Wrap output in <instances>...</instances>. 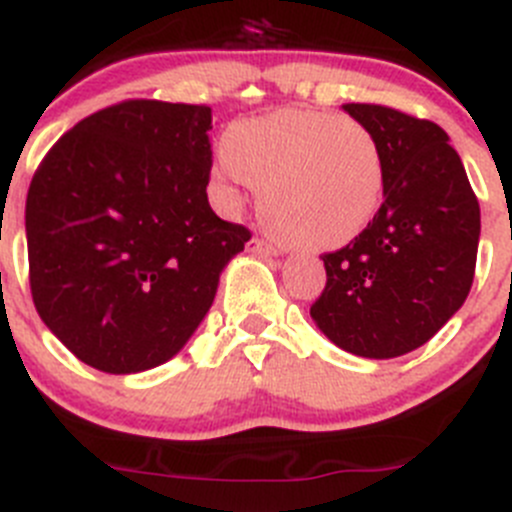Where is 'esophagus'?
<instances>
[{
  "label": "esophagus",
  "mask_w": 512,
  "mask_h": 512,
  "mask_svg": "<svg viewBox=\"0 0 512 512\" xmlns=\"http://www.w3.org/2000/svg\"><path fill=\"white\" fill-rule=\"evenodd\" d=\"M247 252H252V255H260V257H275L277 250L272 245H267L265 240H260V237H252L250 242H247Z\"/></svg>",
  "instance_id": "34e87169"
}]
</instances>
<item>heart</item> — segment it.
Segmentation results:
<instances>
[{"instance_id":"b5f03b06","label":"heart","mask_w":512,"mask_h":512,"mask_svg":"<svg viewBox=\"0 0 512 512\" xmlns=\"http://www.w3.org/2000/svg\"><path fill=\"white\" fill-rule=\"evenodd\" d=\"M215 177L230 205L237 182L260 192L267 225L300 250H335L367 230L385 195L388 165L362 119L282 107L237 119L222 137Z\"/></svg>"}]
</instances>
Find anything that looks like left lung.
I'll return each instance as SVG.
<instances>
[{"instance_id": "1", "label": "left lung", "mask_w": 512, "mask_h": 512, "mask_svg": "<svg viewBox=\"0 0 512 512\" xmlns=\"http://www.w3.org/2000/svg\"><path fill=\"white\" fill-rule=\"evenodd\" d=\"M380 140L388 165L375 220L322 255L327 285L310 317L340 350L390 360L425 345L463 307L480 207L443 127L380 104H342Z\"/></svg>"}]
</instances>
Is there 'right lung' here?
Returning <instances> with one entry per match:
<instances>
[{"label":"right lung","mask_w":512,"mask_h":512,"mask_svg":"<svg viewBox=\"0 0 512 512\" xmlns=\"http://www.w3.org/2000/svg\"><path fill=\"white\" fill-rule=\"evenodd\" d=\"M212 109L130 99L89 114L29 185L34 307L84 365L135 375L172 360L250 232L207 202Z\"/></svg>","instance_id":"right-lung-1"}]
</instances>
